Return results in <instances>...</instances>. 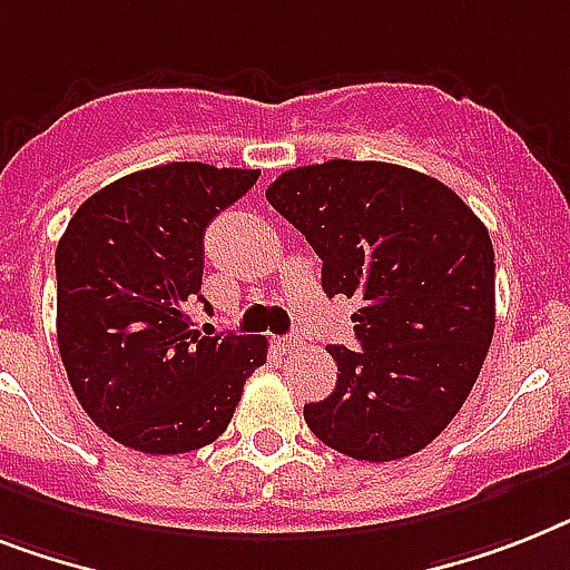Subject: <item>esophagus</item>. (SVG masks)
<instances>
[{"mask_svg": "<svg viewBox=\"0 0 570 570\" xmlns=\"http://www.w3.org/2000/svg\"><path fill=\"white\" fill-rule=\"evenodd\" d=\"M276 350H279L282 355H294V352L299 350V337H276Z\"/></svg>", "mask_w": 570, "mask_h": 570, "instance_id": "34e87169", "label": "esophagus"}]
</instances>
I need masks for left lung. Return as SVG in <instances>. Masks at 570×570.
Returning <instances> with one entry per match:
<instances>
[{
  "instance_id": "8db88e82",
  "label": "left lung",
  "mask_w": 570,
  "mask_h": 570,
  "mask_svg": "<svg viewBox=\"0 0 570 570\" xmlns=\"http://www.w3.org/2000/svg\"><path fill=\"white\" fill-rule=\"evenodd\" d=\"M267 204L323 258V291L361 303V350L328 346L335 390L305 404L312 434L366 463L416 454L463 407L492 343L489 229L445 183L393 163L291 168Z\"/></svg>"
}]
</instances>
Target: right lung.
Instances as JSON below:
<instances>
[{"instance_id":"1","label":"right lung","mask_w":570,"mask_h":570,"mask_svg":"<svg viewBox=\"0 0 570 570\" xmlns=\"http://www.w3.org/2000/svg\"><path fill=\"white\" fill-rule=\"evenodd\" d=\"M256 168L168 163L110 183L75 212L55 253L58 350L89 420L142 454L215 443L267 361L253 335L200 337L204 233Z\"/></svg>"}]
</instances>
